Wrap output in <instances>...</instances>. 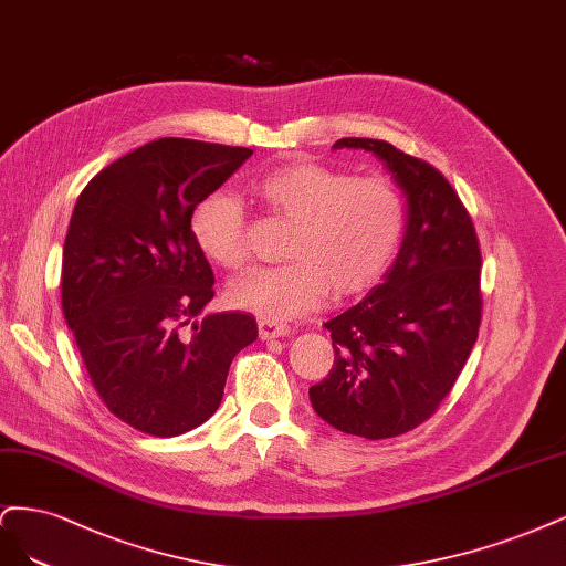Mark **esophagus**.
Segmentation results:
<instances>
[{
    "label": "esophagus",
    "instance_id": "1",
    "mask_svg": "<svg viewBox=\"0 0 566 566\" xmlns=\"http://www.w3.org/2000/svg\"><path fill=\"white\" fill-rule=\"evenodd\" d=\"M291 329L286 324H275V322H268V319H261L259 322V338L261 340H272V338H284L289 336Z\"/></svg>",
    "mask_w": 566,
    "mask_h": 566
}]
</instances>
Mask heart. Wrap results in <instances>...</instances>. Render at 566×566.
<instances>
[{
    "label": "heart",
    "mask_w": 566,
    "mask_h": 566,
    "mask_svg": "<svg viewBox=\"0 0 566 566\" xmlns=\"http://www.w3.org/2000/svg\"><path fill=\"white\" fill-rule=\"evenodd\" d=\"M263 207L294 223L286 265L256 270L228 289V301L268 322L307 315L334 294L357 296L390 268L405 232V199L386 178L294 161L251 186ZM192 232L207 256L226 270L247 263V216L240 199L211 192L192 216Z\"/></svg>",
    "instance_id": "1"
}]
</instances>
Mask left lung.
<instances>
[{
    "instance_id": "8db88e82",
    "label": "left lung",
    "mask_w": 566,
    "mask_h": 566,
    "mask_svg": "<svg viewBox=\"0 0 566 566\" xmlns=\"http://www.w3.org/2000/svg\"><path fill=\"white\" fill-rule=\"evenodd\" d=\"M334 148L386 164L407 197V230L382 282L324 324L336 357L310 402L340 432L386 440L428 421L463 371L482 322V253L459 195L428 161L374 138Z\"/></svg>"
}]
</instances>
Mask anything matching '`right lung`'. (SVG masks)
<instances>
[{"mask_svg":"<svg viewBox=\"0 0 566 566\" xmlns=\"http://www.w3.org/2000/svg\"><path fill=\"white\" fill-rule=\"evenodd\" d=\"M253 155L159 138L82 190L63 247V315L96 392L119 421L155 437L202 426L223 399L253 315H202L213 272L192 213Z\"/></svg>","mask_w":566,"mask_h":566,"instance_id":"add662e5","label":"right lung"}]
</instances>
